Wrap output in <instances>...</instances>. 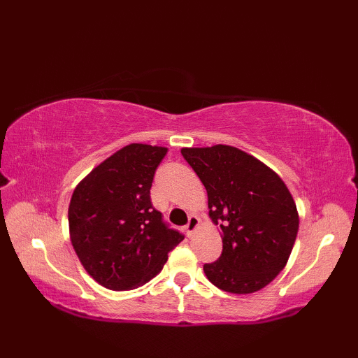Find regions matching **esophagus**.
Masks as SVG:
<instances>
[{"mask_svg": "<svg viewBox=\"0 0 358 358\" xmlns=\"http://www.w3.org/2000/svg\"><path fill=\"white\" fill-rule=\"evenodd\" d=\"M199 224H200V218H199V217H196V215H191V217H189V222H187V224L185 226V229H186L189 237H192V234L195 232L196 227H199Z\"/></svg>", "mask_w": 358, "mask_h": 358, "instance_id": "34e87169", "label": "esophagus"}]
</instances>
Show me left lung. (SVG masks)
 Returning a JSON list of instances; mask_svg holds the SVG:
<instances>
[{
  "label": "left lung",
  "instance_id": "8db88e82",
  "mask_svg": "<svg viewBox=\"0 0 358 358\" xmlns=\"http://www.w3.org/2000/svg\"><path fill=\"white\" fill-rule=\"evenodd\" d=\"M181 155L208 191L223 252L203 266L212 285L231 294L260 291L283 271L299 232L291 192L260 159L237 148H185Z\"/></svg>",
  "mask_w": 358,
  "mask_h": 358
}]
</instances>
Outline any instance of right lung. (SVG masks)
<instances>
[{
  "instance_id": "1",
  "label": "right lung",
  "mask_w": 358,
  "mask_h": 358,
  "mask_svg": "<svg viewBox=\"0 0 358 358\" xmlns=\"http://www.w3.org/2000/svg\"><path fill=\"white\" fill-rule=\"evenodd\" d=\"M166 154V148L129 144L96 166L72 194V246L89 275L112 291L148 283L185 238L150 201L152 181Z\"/></svg>"
}]
</instances>
